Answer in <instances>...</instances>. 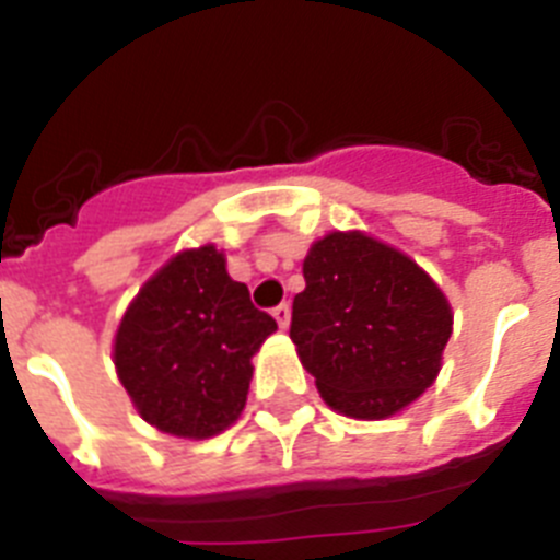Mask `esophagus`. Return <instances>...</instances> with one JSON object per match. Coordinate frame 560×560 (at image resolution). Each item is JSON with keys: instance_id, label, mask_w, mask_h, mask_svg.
Instances as JSON below:
<instances>
[{"instance_id": "34e87169", "label": "esophagus", "mask_w": 560, "mask_h": 560, "mask_svg": "<svg viewBox=\"0 0 560 560\" xmlns=\"http://www.w3.org/2000/svg\"><path fill=\"white\" fill-rule=\"evenodd\" d=\"M271 316H275L280 328H289V323H291V305L289 303H280L275 311H271Z\"/></svg>"}]
</instances>
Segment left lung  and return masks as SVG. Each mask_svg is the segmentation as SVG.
Returning a JSON list of instances; mask_svg holds the SVG:
<instances>
[{
  "instance_id": "8db88e82",
  "label": "left lung",
  "mask_w": 560,
  "mask_h": 560,
  "mask_svg": "<svg viewBox=\"0 0 560 560\" xmlns=\"http://www.w3.org/2000/svg\"><path fill=\"white\" fill-rule=\"evenodd\" d=\"M303 275L289 336L328 407L378 420L432 387L452 308L415 260L361 232H334L311 246Z\"/></svg>"
}]
</instances>
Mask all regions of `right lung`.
<instances>
[{
	"label": "right lung",
	"instance_id": "obj_1",
	"mask_svg": "<svg viewBox=\"0 0 560 560\" xmlns=\"http://www.w3.org/2000/svg\"><path fill=\"white\" fill-rule=\"evenodd\" d=\"M277 323L226 275L215 246L182 252L142 285L114 339L122 387L148 423L212 438L241 415L252 355Z\"/></svg>",
	"mask_w": 560,
	"mask_h": 560
}]
</instances>
